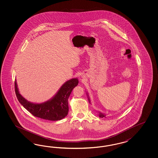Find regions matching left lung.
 <instances>
[{
	"label": "left lung",
	"mask_w": 158,
	"mask_h": 158,
	"mask_svg": "<svg viewBox=\"0 0 158 158\" xmlns=\"http://www.w3.org/2000/svg\"><path fill=\"white\" fill-rule=\"evenodd\" d=\"M86 95L87 96V98H88V100H89V103H90V104H91L90 98V97L89 96V94L87 93V92H86ZM98 116H99L100 118H106V114H105L104 113H102V112H99V111H98Z\"/></svg>",
	"instance_id": "8db88e82"
}]
</instances>
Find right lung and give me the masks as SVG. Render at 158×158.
I'll use <instances>...</instances> for the list:
<instances>
[{
	"label": "right lung",
	"mask_w": 158,
	"mask_h": 158,
	"mask_svg": "<svg viewBox=\"0 0 158 158\" xmlns=\"http://www.w3.org/2000/svg\"><path fill=\"white\" fill-rule=\"evenodd\" d=\"M77 77L65 81L57 93L48 100L41 103L32 102L19 93L17 81H15V91L18 100L32 115L43 119L60 120L67 116L69 110L68 98L72 90L78 85Z\"/></svg>",
	"instance_id": "obj_1"
}]
</instances>
